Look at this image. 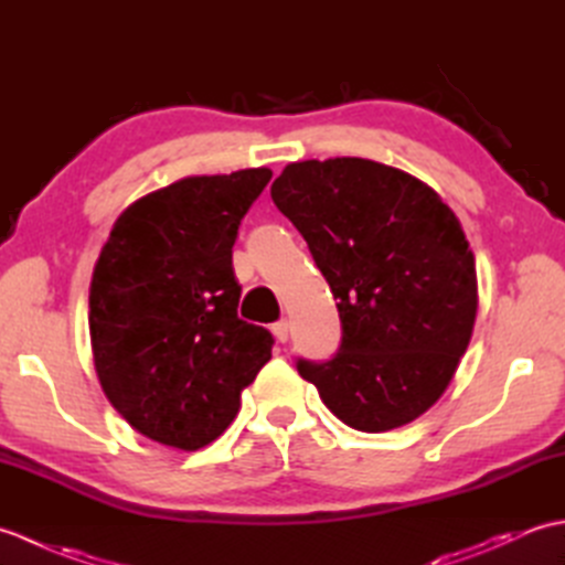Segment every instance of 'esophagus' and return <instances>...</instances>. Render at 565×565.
<instances>
[{
    "instance_id": "esophagus-1",
    "label": "esophagus",
    "mask_w": 565,
    "mask_h": 565,
    "mask_svg": "<svg viewBox=\"0 0 565 565\" xmlns=\"http://www.w3.org/2000/svg\"><path fill=\"white\" fill-rule=\"evenodd\" d=\"M271 332H274V338H276V340H279V342H286V340H289V322H286V320L274 322V326H271Z\"/></svg>"
}]
</instances>
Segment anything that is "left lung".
<instances>
[{
	"instance_id": "1",
	"label": "left lung",
	"mask_w": 565,
	"mask_h": 565,
	"mask_svg": "<svg viewBox=\"0 0 565 565\" xmlns=\"http://www.w3.org/2000/svg\"><path fill=\"white\" fill-rule=\"evenodd\" d=\"M271 199L338 298L340 352L298 359L334 417L388 431L447 391L473 334L476 257L463 227L417 177L364 158L291 162Z\"/></svg>"
}]
</instances>
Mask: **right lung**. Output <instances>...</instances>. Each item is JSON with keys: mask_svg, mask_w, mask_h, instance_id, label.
<instances>
[{"mask_svg": "<svg viewBox=\"0 0 565 565\" xmlns=\"http://www.w3.org/2000/svg\"><path fill=\"white\" fill-rule=\"evenodd\" d=\"M271 170L184 177L118 215L94 264L89 338L102 391L164 447L218 439L271 359V334L237 318V225Z\"/></svg>", "mask_w": 565, "mask_h": 565, "instance_id": "1", "label": "right lung"}]
</instances>
